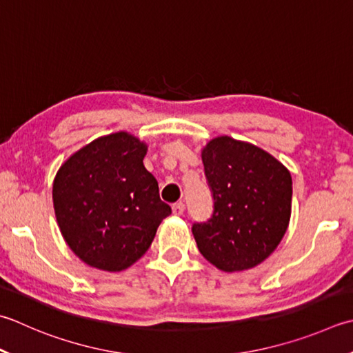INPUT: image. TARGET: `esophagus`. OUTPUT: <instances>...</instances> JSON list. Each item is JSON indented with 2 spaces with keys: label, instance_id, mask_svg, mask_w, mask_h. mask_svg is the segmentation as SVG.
Returning <instances> with one entry per match:
<instances>
[{
  "label": "esophagus",
  "instance_id": "34e87169",
  "mask_svg": "<svg viewBox=\"0 0 353 353\" xmlns=\"http://www.w3.org/2000/svg\"><path fill=\"white\" fill-rule=\"evenodd\" d=\"M183 211H185V205L182 202L172 205V214H174V216H182Z\"/></svg>",
  "mask_w": 353,
  "mask_h": 353
}]
</instances>
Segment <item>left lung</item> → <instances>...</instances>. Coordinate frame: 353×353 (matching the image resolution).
I'll return each instance as SVG.
<instances>
[{"mask_svg": "<svg viewBox=\"0 0 353 353\" xmlns=\"http://www.w3.org/2000/svg\"><path fill=\"white\" fill-rule=\"evenodd\" d=\"M214 211L192 225L200 254L220 271L260 265L291 220L292 177L277 159L250 142L219 136L202 150Z\"/></svg>", "mask_w": 353, "mask_h": 353, "instance_id": "left-lung-1", "label": "left lung"}]
</instances>
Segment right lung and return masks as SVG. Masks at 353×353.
Segmentation results:
<instances>
[{
  "mask_svg": "<svg viewBox=\"0 0 353 353\" xmlns=\"http://www.w3.org/2000/svg\"><path fill=\"white\" fill-rule=\"evenodd\" d=\"M147 143L127 131L102 136L61 165L53 208L68 248L88 266L119 272L153 241L170 205L143 167Z\"/></svg>",
  "mask_w": 353,
  "mask_h": 353,
  "instance_id": "right-lung-1",
  "label": "right lung"
}]
</instances>
